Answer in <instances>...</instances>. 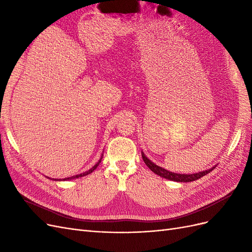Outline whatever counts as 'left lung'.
Here are the masks:
<instances>
[{
    "label": "left lung",
    "instance_id": "1",
    "mask_svg": "<svg viewBox=\"0 0 252 252\" xmlns=\"http://www.w3.org/2000/svg\"><path fill=\"white\" fill-rule=\"evenodd\" d=\"M142 158H143V161L145 162V164L147 165L148 168L154 171L156 174L159 175V177L165 178L167 180H170V181H174V182H192L195 180H199L204 175H206L207 173H209L210 171H212L215 169V167H212V168L208 169V170H205V171H201V172H196V173H191V174H181V173H174L171 171H168L164 169L163 167H159L158 165H156L155 163H152L150 159L144 155V152H142Z\"/></svg>",
    "mask_w": 252,
    "mask_h": 252
}]
</instances>
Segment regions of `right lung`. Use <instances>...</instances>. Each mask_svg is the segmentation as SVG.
I'll list each match as a JSON object with an SVG mask.
<instances>
[{"instance_id":"obj_1","label":"right lung","mask_w":252,"mask_h":252,"mask_svg":"<svg viewBox=\"0 0 252 252\" xmlns=\"http://www.w3.org/2000/svg\"><path fill=\"white\" fill-rule=\"evenodd\" d=\"M101 161H102V157H101V158H100V161H98L93 168H90L88 171H86V172H83V173H80V174H77V175H73V177H70V178H66V179H63V181H67V180H73V179H78V178H82V177H84V175H87V174H89V173H91L93 172L94 170H95L96 169V167L98 166V164L101 163ZM52 180H55V181H61V180H57V179H52Z\"/></svg>"}]
</instances>
